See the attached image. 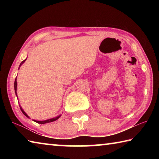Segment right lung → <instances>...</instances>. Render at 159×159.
Instances as JSON below:
<instances>
[{"label":"right lung","instance_id":"obj_1","mask_svg":"<svg viewBox=\"0 0 159 159\" xmlns=\"http://www.w3.org/2000/svg\"><path fill=\"white\" fill-rule=\"evenodd\" d=\"M26 60H25L24 61H22L21 62V64H20V66H19V69H20V67L21 66V64H22L24 62H25V61H26ZM14 87H15V94H16V95H17V79H15V85H14ZM20 109H21V111H22V113L24 114H25L26 117L27 118H29V116H28V115L26 114V113L25 112V111H24V110L22 109V108H21V107H20ZM61 116V115H60V116H57V117H55V118H50V119H48V120H33L34 121H35V122H36V123H40V124H45V123H50V122H53V121H55V120H57L59 118H60Z\"/></svg>","mask_w":159,"mask_h":159}]
</instances>
